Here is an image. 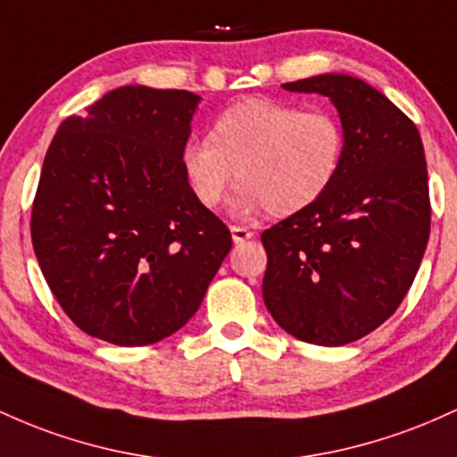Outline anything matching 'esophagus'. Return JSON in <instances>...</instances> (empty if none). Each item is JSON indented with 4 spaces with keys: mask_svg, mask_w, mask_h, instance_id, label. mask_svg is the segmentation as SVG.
I'll list each match as a JSON object with an SVG mask.
<instances>
[{
    "mask_svg": "<svg viewBox=\"0 0 457 457\" xmlns=\"http://www.w3.org/2000/svg\"><path fill=\"white\" fill-rule=\"evenodd\" d=\"M230 237H233V242L235 244H242V242H245V239H253L254 237V233L253 230H248V228H244V227H230Z\"/></svg>",
    "mask_w": 457,
    "mask_h": 457,
    "instance_id": "esophagus-1",
    "label": "esophagus"
}]
</instances>
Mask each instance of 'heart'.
Here are the masks:
<instances>
[{
  "instance_id": "1",
  "label": "heart",
  "mask_w": 457,
  "mask_h": 457,
  "mask_svg": "<svg viewBox=\"0 0 457 457\" xmlns=\"http://www.w3.org/2000/svg\"><path fill=\"white\" fill-rule=\"evenodd\" d=\"M343 151V127L330 112L250 96L215 116L209 140L183 146L181 168L203 207H218L237 170L235 213L268 209L274 218H289L324 196Z\"/></svg>"
}]
</instances>
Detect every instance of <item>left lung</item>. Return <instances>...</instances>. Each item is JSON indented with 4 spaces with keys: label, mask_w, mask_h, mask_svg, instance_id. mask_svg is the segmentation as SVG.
<instances>
[{
    "label": "left lung",
    "mask_w": 457,
    "mask_h": 457,
    "mask_svg": "<svg viewBox=\"0 0 457 457\" xmlns=\"http://www.w3.org/2000/svg\"><path fill=\"white\" fill-rule=\"evenodd\" d=\"M317 92L341 118L345 151L328 192L263 230V300L295 339L337 347L384 324L406 297L429 239L423 142L380 90L326 73L283 84Z\"/></svg>",
    "instance_id": "left-lung-1"
}]
</instances>
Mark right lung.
I'll use <instances>...</instances> for the list:
<instances>
[{"mask_svg":"<svg viewBox=\"0 0 457 457\" xmlns=\"http://www.w3.org/2000/svg\"><path fill=\"white\" fill-rule=\"evenodd\" d=\"M201 96L122 86L69 116L45 155L32 244L86 335L151 345L192 320L230 250L227 224L181 168Z\"/></svg>","mask_w":457,"mask_h":457,"instance_id":"1","label":"right lung"}]
</instances>
